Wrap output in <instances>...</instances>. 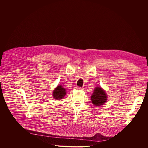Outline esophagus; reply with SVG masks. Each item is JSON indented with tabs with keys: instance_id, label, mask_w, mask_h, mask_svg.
I'll use <instances>...</instances> for the list:
<instances>
[{
	"instance_id": "esophagus-1",
	"label": "esophagus",
	"mask_w": 148,
	"mask_h": 148,
	"mask_svg": "<svg viewBox=\"0 0 148 148\" xmlns=\"http://www.w3.org/2000/svg\"><path fill=\"white\" fill-rule=\"evenodd\" d=\"M77 89H79V90H83V89H84L83 88H81V87H79V86H77Z\"/></svg>"
}]
</instances>
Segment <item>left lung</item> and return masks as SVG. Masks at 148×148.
<instances>
[{
    "mask_svg": "<svg viewBox=\"0 0 148 148\" xmlns=\"http://www.w3.org/2000/svg\"><path fill=\"white\" fill-rule=\"evenodd\" d=\"M106 92L101 87H96L91 96V101L95 106H101L107 101Z\"/></svg>",
    "mask_w": 148,
    "mask_h": 148,
    "instance_id": "8db88e82",
    "label": "left lung"
}]
</instances>
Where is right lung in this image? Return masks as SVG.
Masks as SVG:
<instances>
[{"mask_svg":"<svg viewBox=\"0 0 148 148\" xmlns=\"http://www.w3.org/2000/svg\"><path fill=\"white\" fill-rule=\"evenodd\" d=\"M66 94V91L65 88L61 85H59L53 92V96L56 99H60L63 98Z\"/></svg>","mask_w":148,"mask_h":148,"instance_id":"1","label":"right lung"}]
</instances>
